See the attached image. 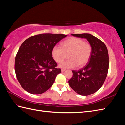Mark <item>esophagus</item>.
Instances as JSON below:
<instances>
[{"label":"esophagus","mask_w":125,"mask_h":125,"mask_svg":"<svg viewBox=\"0 0 125 125\" xmlns=\"http://www.w3.org/2000/svg\"><path fill=\"white\" fill-rule=\"evenodd\" d=\"M65 70H66L65 69H61V71H62V72H63V71H65Z\"/></svg>","instance_id":"obj_1"}]
</instances>
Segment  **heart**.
Listing matches in <instances>:
<instances>
[{
  "mask_svg": "<svg viewBox=\"0 0 125 125\" xmlns=\"http://www.w3.org/2000/svg\"><path fill=\"white\" fill-rule=\"evenodd\" d=\"M61 48L55 46L52 49V56L57 63L62 62L67 54L68 60L61 63V68H72L77 66L83 67L88 62L92 52V47L89 42L79 38L71 37L61 43Z\"/></svg>",
  "mask_w": 125,
  "mask_h": 125,
  "instance_id": "1",
  "label": "heart"
}]
</instances>
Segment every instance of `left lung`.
Masks as SVG:
<instances>
[{"instance_id": "left-lung-1", "label": "left lung", "mask_w": 125, "mask_h": 125, "mask_svg": "<svg viewBox=\"0 0 125 125\" xmlns=\"http://www.w3.org/2000/svg\"><path fill=\"white\" fill-rule=\"evenodd\" d=\"M86 39L92 47L89 63L78 71L73 70V77L68 81L70 86L78 94L89 95L97 92L104 83L107 77L109 58L106 45L91 34H71Z\"/></svg>"}]
</instances>
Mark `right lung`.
<instances>
[{"mask_svg": "<svg viewBox=\"0 0 125 125\" xmlns=\"http://www.w3.org/2000/svg\"><path fill=\"white\" fill-rule=\"evenodd\" d=\"M67 35L41 34L31 36L21 45L15 59L18 81L26 91L39 94L54 84L60 69L52 57L53 47Z\"/></svg>", "mask_w": 125, "mask_h": 125, "instance_id": "add662e5", "label": "right lung"}]
</instances>
